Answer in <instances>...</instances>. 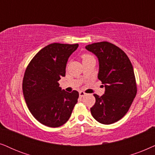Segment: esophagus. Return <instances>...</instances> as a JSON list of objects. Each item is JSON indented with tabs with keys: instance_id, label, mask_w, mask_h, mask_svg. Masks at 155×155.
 <instances>
[{
	"instance_id": "obj_1",
	"label": "esophagus",
	"mask_w": 155,
	"mask_h": 155,
	"mask_svg": "<svg viewBox=\"0 0 155 155\" xmlns=\"http://www.w3.org/2000/svg\"><path fill=\"white\" fill-rule=\"evenodd\" d=\"M85 96H86V94L84 91H80L79 92V96L81 97V98H82V97H84Z\"/></svg>"
}]
</instances>
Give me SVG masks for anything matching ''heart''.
I'll list each match as a JSON object with an SVG mask.
<instances>
[{
  "mask_svg": "<svg viewBox=\"0 0 155 155\" xmlns=\"http://www.w3.org/2000/svg\"><path fill=\"white\" fill-rule=\"evenodd\" d=\"M92 56L91 54H84L81 55V58H82V60L83 61H85L86 59H88L90 58H92Z\"/></svg>",
  "mask_w": 155,
  "mask_h": 155,
  "instance_id": "heart-1",
  "label": "heart"
}]
</instances>
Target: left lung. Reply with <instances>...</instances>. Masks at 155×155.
Listing matches in <instances>:
<instances>
[{
    "instance_id": "obj_1",
    "label": "left lung",
    "mask_w": 155,
    "mask_h": 155,
    "mask_svg": "<svg viewBox=\"0 0 155 155\" xmlns=\"http://www.w3.org/2000/svg\"><path fill=\"white\" fill-rule=\"evenodd\" d=\"M86 49L98 57V78L105 87L103 96L94 94L96 103L91 113L100 123L112 124L126 114L137 94L133 65L126 54L112 43H93Z\"/></svg>"
}]
</instances>
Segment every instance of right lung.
<instances>
[{"label": "right lung", "mask_w": 155, "mask_h": 155, "mask_svg": "<svg viewBox=\"0 0 155 155\" xmlns=\"http://www.w3.org/2000/svg\"><path fill=\"white\" fill-rule=\"evenodd\" d=\"M78 44L53 43L36 54L26 68L22 91L29 110L42 124L57 127L71 116L79 92L68 93L59 87L66 66Z\"/></svg>", "instance_id": "add662e5"}]
</instances>
